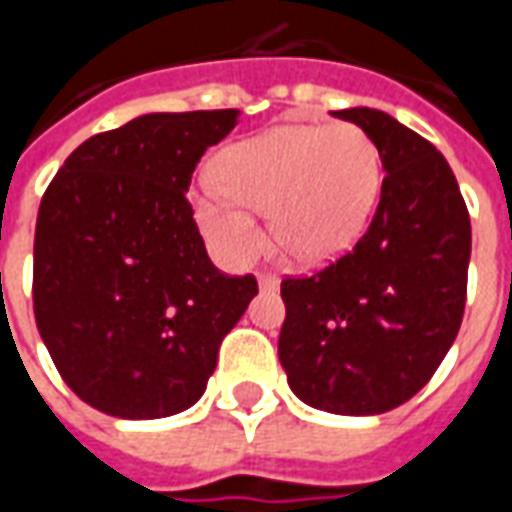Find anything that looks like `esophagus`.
I'll return each mask as SVG.
<instances>
[{"instance_id": "esophagus-1", "label": "esophagus", "mask_w": 512, "mask_h": 512, "mask_svg": "<svg viewBox=\"0 0 512 512\" xmlns=\"http://www.w3.org/2000/svg\"><path fill=\"white\" fill-rule=\"evenodd\" d=\"M259 286H262L264 292H275V289H278V275L259 273Z\"/></svg>"}]
</instances>
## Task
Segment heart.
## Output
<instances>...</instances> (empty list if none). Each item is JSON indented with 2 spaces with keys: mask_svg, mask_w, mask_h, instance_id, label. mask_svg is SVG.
Returning <instances> with one entry per match:
<instances>
[{
  "mask_svg": "<svg viewBox=\"0 0 512 512\" xmlns=\"http://www.w3.org/2000/svg\"><path fill=\"white\" fill-rule=\"evenodd\" d=\"M217 187L192 195V215L209 245L231 264L256 259L267 234L249 212H270L275 242L300 264L339 259L375 212L383 162L353 123H292L226 148Z\"/></svg>",
  "mask_w": 512,
  "mask_h": 512,
  "instance_id": "1",
  "label": "heart"
}]
</instances>
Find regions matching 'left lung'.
Listing matches in <instances>:
<instances>
[{
  "label": "left lung",
  "mask_w": 512,
  "mask_h": 512,
  "mask_svg": "<svg viewBox=\"0 0 512 512\" xmlns=\"http://www.w3.org/2000/svg\"><path fill=\"white\" fill-rule=\"evenodd\" d=\"M333 115L378 146L380 204L342 259L281 281L278 358L311 408L372 416L411 400L455 342L471 223L455 173L422 134L369 107Z\"/></svg>",
  "instance_id": "obj_1"
}]
</instances>
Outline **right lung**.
<instances>
[{"label":"right lung","instance_id":"add662e5","mask_svg":"<svg viewBox=\"0 0 512 512\" xmlns=\"http://www.w3.org/2000/svg\"><path fill=\"white\" fill-rule=\"evenodd\" d=\"M237 110L151 112L93 134L43 192L32 306L60 378L118 419L190 408L259 292L217 270L192 220L195 165Z\"/></svg>","mask_w":512,"mask_h":512}]
</instances>
